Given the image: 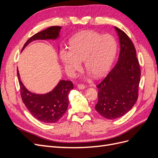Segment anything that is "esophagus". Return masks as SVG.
Listing matches in <instances>:
<instances>
[{"instance_id":"obj_1","label":"esophagus","mask_w":158,"mask_h":158,"mask_svg":"<svg viewBox=\"0 0 158 158\" xmlns=\"http://www.w3.org/2000/svg\"><path fill=\"white\" fill-rule=\"evenodd\" d=\"M77 86H78V88L80 89H85V85H84V84H78Z\"/></svg>"}]
</instances>
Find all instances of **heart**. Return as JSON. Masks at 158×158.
Instances as JSON below:
<instances>
[{"label":"heart","instance_id":"b5f03b06","mask_svg":"<svg viewBox=\"0 0 158 158\" xmlns=\"http://www.w3.org/2000/svg\"><path fill=\"white\" fill-rule=\"evenodd\" d=\"M116 52V43L109 35L94 31L81 32L69 43V49L60 51V59L66 70L74 73L84 61L85 69L95 77L103 75L111 66Z\"/></svg>","mask_w":158,"mask_h":158}]
</instances>
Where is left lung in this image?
I'll return each mask as SVG.
<instances>
[{
  "mask_svg": "<svg viewBox=\"0 0 158 158\" xmlns=\"http://www.w3.org/2000/svg\"><path fill=\"white\" fill-rule=\"evenodd\" d=\"M120 43L117 63L107 76L97 85L98 102L95 109L107 119L123 116L132 108L138 99L140 69L136 49L130 38L114 27Z\"/></svg>",
  "mask_w": 158,
  "mask_h": 158,
  "instance_id": "1",
  "label": "left lung"
}]
</instances>
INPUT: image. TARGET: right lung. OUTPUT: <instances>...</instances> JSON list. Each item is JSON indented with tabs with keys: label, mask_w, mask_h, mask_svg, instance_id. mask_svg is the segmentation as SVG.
<instances>
[{
	"label": "right lung",
	"mask_w": 158,
	"mask_h": 158,
	"mask_svg": "<svg viewBox=\"0 0 158 158\" xmlns=\"http://www.w3.org/2000/svg\"><path fill=\"white\" fill-rule=\"evenodd\" d=\"M60 26H51L31 37L23 45L22 50L33 41L37 40H56L59 36ZM22 102L32 115L45 123H54L63 116L69 106V94L74 88L71 81L60 80L51 92L45 94H36L28 91L23 85L17 69Z\"/></svg>",
	"instance_id": "obj_1"
}]
</instances>
